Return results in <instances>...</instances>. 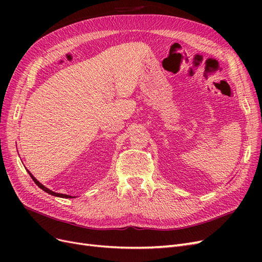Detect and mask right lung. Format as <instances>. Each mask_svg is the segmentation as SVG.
<instances>
[{
	"label": "right lung",
	"instance_id": "right-lung-1",
	"mask_svg": "<svg viewBox=\"0 0 262 262\" xmlns=\"http://www.w3.org/2000/svg\"><path fill=\"white\" fill-rule=\"evenodd\" d=\"M28 171V173H29V176L31 177V179L34 180V182L35 184L40 188V189H42L43 191H46L47 193H49V194H51V195H54V196H59V198H67V199H71V198H75V196H72V195H69V194H63V193H57V192H54V191H52V190H50V189H48L47 187H45L42 184H40V182H39L33 175H31V172L29 171V170H27Z\"/></svg>",
	"mask_w": 262,
	"mask_h": 262
}]
</instances>
